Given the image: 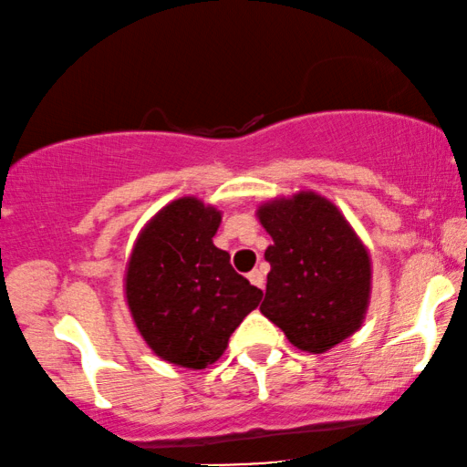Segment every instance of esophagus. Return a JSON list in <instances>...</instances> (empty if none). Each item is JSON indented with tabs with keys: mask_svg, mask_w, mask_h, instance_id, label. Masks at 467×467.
Listing matches in <instances>:
<instances>
[{
	"mask_svg": "<svg viewBox=\"0 0 467 467\" xmlns=\"http://www.w3.org/2000/svg\"><path fill=\"white\" fill-rule=\"evenodd\" d=\"M247 280H250L252 285L258 286V288L265 286V275H263L261 269H252L250 274H247Z\"/></svg>",
	"mask_w": 467,
	"mask_h": 467,
	"instance_id": "obj_1",
	"label": "esophagus"
}]
</instances>
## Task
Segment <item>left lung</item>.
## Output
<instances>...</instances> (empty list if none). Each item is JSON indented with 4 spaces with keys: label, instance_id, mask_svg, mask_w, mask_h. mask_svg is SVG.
Returning <instances> with one entry per match:
<instances>
[{
    "label": "left lung",
    "instance_id": "left-lung-1",
    "mask_svg": "<svg viewBox=\"0 0 467 467\" xmlns=\"http://www.w3.org/2000/svg\"><path fill=\"white\" fill-rule=\"evenodd\" d=\"M274 244L261 312L297 349L326 353L362 327L370 299V256L338 206L315 192L263 202L256 211Z\"/></svg>",
    "mask_w": 467,
    "mask_h": 467
}]
</instances>
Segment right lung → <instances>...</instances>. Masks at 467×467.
Listing matches in <instances>:
<instances>
[{
	"label": "right lung",
	"mask_w": 467,
	"mask_h": 467,
	"mask_svg": "<svg viewBox=\"0 0 467 467\" xmlns=\"http://www.w3.org/2000/svg\"><path fill=\"white\" fill-rule=\"evenodd\" d=\"M220 222L202 200H172L141 230L127 265L125 295L141 338L165 362L193 370L222 358L263 297L213 245Z\"/></svg>",
	"instance_id": "add662e5"
}]
</instances>
